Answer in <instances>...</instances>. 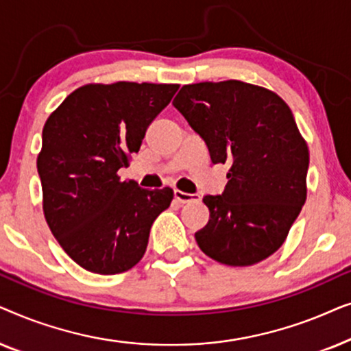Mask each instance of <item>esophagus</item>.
Listing matches in <instances>:
<instances>
[{
  "mask_svg": "<svg viewBox=\"0 0 351 351\" xmlns=\"http://www.w3.org/2000/svg\"><path fill=\"white\" fill-rule=\"evenodd\" d=\"M174 198L179 201V203H191V201H199L198 193H185V191L174 190Z\"/></svg>",
  "mask_w": 351,
  "mask_h": 351,
  "instance_id": "34e87169",
  "label": "esophagus"
}]
</instances>
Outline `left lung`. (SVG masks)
<instances>
[{"label": "left lung", "instance_id": "obj_1", "mask_svg": "<svg viewBox=\"0 0 351 351\" xmlns=\"http://www.w3.org/2000/svg\"><path fill=\"white\" fill-rule=\"evenodd\" d=\"M172 105L228 162L222 195L204 196L209 222L195 233L206 256L247 267L282 246L306 199L308 147L291 108L271 90L238 80L182 86Z\"/></svg>", "mask_w": 351, "mask_h": 351}]
</instances>
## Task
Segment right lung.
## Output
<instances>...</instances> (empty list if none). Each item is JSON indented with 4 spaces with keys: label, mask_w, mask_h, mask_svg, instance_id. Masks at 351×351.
Segmentation results:
<instances>
[{
    "label": "right lung",
    "mask_w": 351,
    "mask_h": 351,
    "mask_svg": "<svg viewBox=\"0 0 351 351\" xmlns=\"http://www.w3.org/2000/svg\"><path fill=\"white\" fill-rule=\"evenodd\" d=\"M179 84H86L43 128L38 174L43 210L62 249L84 270L128 271L145 254L150 228L174 191L141 189L118 171Z\"/></svg>",
    "instance_id": "1"
}]
</instances>
